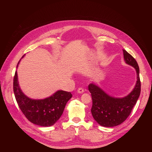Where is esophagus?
Here are the masks:
<instances>
[{
    "instance_id": "esophagus-1",
    "label": "esophagus",
    "mask_w": 152,
    "mask_h": 152,
    "mask_svg": "<svg viewBox=\"0 0 152 152\" xmlns=\"http://www.w3.org/2000/svg\"><path fill=\"white\" fill-rule=\"evenodd\" d=\"M77 92H78V93H79L81 94V93H84V90L83 88H82V87H79V89H77Z\"/></svg>"
}]
</instances>
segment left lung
I'll return each mask as SVG.
<instances>
[{
	"instance_id": "8db88e82",
	"label": "left lung",
	"mask_w": 152,
	"mask_h": 152,
	"mask_svg": "<svg viewBox=\"0 0 152 152\" xmlns=\"http://www.w3.org/2000/svg\"><path fill=\"white\" fill-rule=\"evenodd\" d=\"M123 50L126 63L134 67L137 73V81L131 93L122 98L109 96L96 85L90 84L88 89L91 93L93 105L91 113L100 126L113 127L125 121L129 116L141 93L140 68L136 59L126 50Z\"/></svg>"
}]
</instances>
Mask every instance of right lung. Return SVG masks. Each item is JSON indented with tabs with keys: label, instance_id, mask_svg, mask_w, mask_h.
Wrapping results in <instances>:
<instances>
[{
	"label": "right lung",
	"instance_id": "right-lung-1",
	"mask_svg": "<svg viewBox=\"0 0 152 152\" xmlns=\"http://www.w3.org/2000/svg\"><path fill=\"white\" fill-rule=\"evenodd\" d=\"M13 91L17 103L26 118L31 123L43 127L51 126L59 120L68 101L72 97L70 92L58 91L44 99H30L20 89L17 71L13 79Z\"/></svg>",
	"mask_w": 152,
	"mask_h": 152
}]
</instances>
